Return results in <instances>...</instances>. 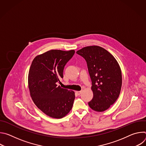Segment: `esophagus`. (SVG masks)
<instances>
[{
	"instance_id": "obj_1",
	"label": "esophagus",
	"mask_w": 146,
	"mask_h": 146,
	"mask_svg": "<svg viewBox=\"0 0 146 146\" xmlns=\"http://www.w3.org/2000/svg\"><path fill=\"white\" fill-rule=\"evenodd\" d=\"M81 92H82L81 91H76V93H77V95H80L81 94Z\"/></svg>"
}]
</instances>
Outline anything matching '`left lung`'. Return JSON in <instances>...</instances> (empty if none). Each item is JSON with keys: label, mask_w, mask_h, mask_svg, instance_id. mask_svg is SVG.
Masks as SVG:
<instances>
[{"label": "left lung", "mask_w": 146, "mask_h": 146, "mask_svg": "<svg viewBox=\"0 0 146 146\" xmlns=\"http://www.w3.org/2000/svg\"><path fill=\"white\" fill-rule=\"evenodd\" d=\"M76 53L87 61L92 81L93 98L88 102L94 111L108 110L118 99L122 86L120 66L114 56L100 46L83 47Z\"/></svg>", "instance_id": "left-lung-1"}]
</instances>
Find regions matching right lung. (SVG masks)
Here are the masks:
<instances>
[{"mask_svg": "<svg viewBox=\"0 0 146 146\" xmlns=\"http://www.w3.org/2000/svg\"><path fill=\"white\" fill-rule=\"evenodd\" d=\"M75 51L51 50L37 55L28 74V88L35 105L47 115L62 118L71 110L75 94L58 86L64 69Z\"/></svg>", "mask_w": 146, "mask_h": 146, "instance_id": "right-lung-1", "label": "right lung"}]
</instances>
